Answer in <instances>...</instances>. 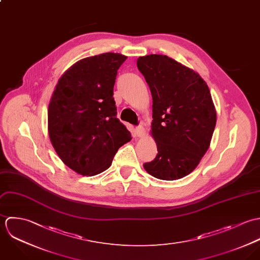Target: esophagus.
<instances>
[{"instance_id": "1", "label": "esophagus", "mask_w": 260, "mask_h": 260, "mask_svg": "<svg viewBox=\"0 0 260 260\" xmlns=\"http://www.w3.org/2000/svg\"><path fill=\"white\" fill-rule=\"evenodd\" d=\"M136 134L138 137H143L145 135V129L142 125H139L136 127Z\"/></svg>"}]
</instances>
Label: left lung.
Returning <instances> with one entry per match:
<instances>
[{"label": "left lung", "mask_w": 260, "mask_h": 260, "mask_svg": "<svg viewBox=\"0 0 260 260\" xmlns=\"http://www.w3.org/2000/svg\"><path fill=\"white\" fill-rule=\"evenodd\" d=\"M137 65L153 98L151 134L157 149L144 168L159 180L184 178L207 152L216 125L209 87L198 73L166 55L139 57Z\"/></svg>", "instance_id": "obj_1"}]
</instances>
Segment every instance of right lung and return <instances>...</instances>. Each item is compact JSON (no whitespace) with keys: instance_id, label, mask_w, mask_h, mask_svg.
Here are the masks:
<instances>
[{"instance_id":"obj_1","label":"right lung","mask_w":260,"mask_h":260,"mask_svg":"<svg viewBox=\"0 0 260 260\" xmlns=\"http://www.w3.org/2000/svg\"><path fill=\"white\" fill-rule=\"evenodd\" d=\"M126 56L103 53L72 65L48 107V133L61 160L83 176L105 171L131 133L116 117L113 86Z\"/></svg>"}]
</instances>
